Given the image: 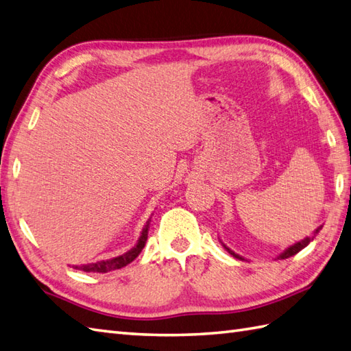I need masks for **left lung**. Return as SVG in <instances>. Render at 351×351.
I'll return each mask as SVG.
<instances>
[{
    "instance_id": "obj_1",
    "label": "left lung",
    "mask_w": 351,
    "mask_h": 351,
    "mask_svg": "<svg viewBox=\"0 0 351 351\" xmlns=\"http://www.w3.org/2000/svg\"><path fill=\"white\" fill-rule=\"evenodd\" d=\"M322 227L323 226H319V227H317V229L311 233V234H309V236H306V238H304V239H300L299 242H295V243H293V245H290V247H287L286 250H284L282 252H280V254L278 256H276L275 257V260H282V258H289V257H291V256H295V254H298V252L300 251V250H304L306 245H308V243L309 242H311L313 239H314V236L317 234V233H319L320 230H322ZM219 239V238H218ZM219 242H221L223 243V247H224V250L227 251V252H229V254H232L234 258H239V260H247V258H243L242 256H239V254H236V252L233 251V250H230L229 247H227L226 245V243L221 241V239H219Z\"/></svg>"
}]
</instances>
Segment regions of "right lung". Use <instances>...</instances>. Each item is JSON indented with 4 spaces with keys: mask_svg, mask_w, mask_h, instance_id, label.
<instances>
[{
    "mask_svg": "<svg viewBox=\"0 0 351 351\" xmlns=\"http://www.w3.org/2000/svg\"><path fill=\"white\" fill-rule=\"evenodd\" d=\"M154 215V214H152ZM152 215L149 217L148 221H146L145 227L141 232V236H138V239L136 242V245L128 250L127 252H124V254H121L118 257H112V258H108V260H99V262L95 263H88V265H73L71 267L73 269H77V271H84V272H97V274H108L110 271H115V269H121L127 265H130L133 262V260L141 254L145 243H146V239H148V232H149V223H151V218Z\"/></svg>",
    "mask_w": 351,
    "mask_h": 351,
    "instance_id": "1",
    "label": "right lung"
}]
</instances>
